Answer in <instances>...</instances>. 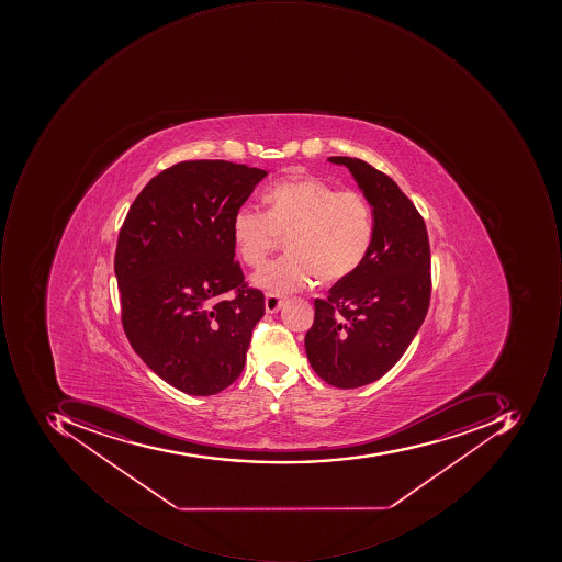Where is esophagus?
<instances>
[{
    "mask_svg": "<svg viewBox=\"0 0 562 562\" xmlns=\"http://www.w3.org/2000/svg\"><path fill=\"white\" fill-rule=\"evenodd\" d=\"M283 307V299H280L279 295L268 294L265 297V311L267 314H276L280 308Z\"/></svg>",
    "mask_w": 562,
    "mask_h": 562,
    "instance_id": "1",
    "label": "esophagus"
}]
</instances>
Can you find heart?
I'll use <instances>...</instances> for the list:
<instances>
[{"instance_id": "b5f03b06", "label": "heart", "mask_w": 562, "mask_h": 562, "mask_svg": "<svg viewBox=\"0 0 562 562\" xmlns=\"http://www.w3.org/2000/svg\"><path fill=\"white\" fill-rule=\"evenodd\" d=\"M268 211L241 206L233 216L236 251L248 267H260L285 238L289 254L255 273L254 285L285 295L311 285L348 279L373 245L370 204L355 191H338L316 176L277 183L265 195Z\"/></svg>"}]
</instances>
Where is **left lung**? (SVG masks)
Masks as SVG:
<instances>
[{
	"instance_id": "8db88e82",
	"label": "left lung",
	"mask_w": 562,
	"mask_h": 562,
	"mask_svg": "<svg viewBox=\"0 0 562 562\" xmlns=\"http://www.w3.org/2000/svg\"><path fill=\"white\" fill-rule=\"evenodd\" d=\"M327 160L351 172L371 206L374 236L363 265L314 302L305 352L324 382L358 389L395 367L426 319L429 236L423 216L389 176L360 158Z\"/></svg>"
}]
</instances>
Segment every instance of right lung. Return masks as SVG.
<instances>
[{
	"label": "right lung",
	"mask_w": 562,
	"mask_h": 562,
	"mask_svg": "<svg viewBox=\"0 0 562 562\" xmlns=\"http://www.w3.org/2000/svg\"><path fill=\"white\" fill-rule=\"evenodd\" d=\"M267 170L180 161L139 192L117 236L114 273L126 338L164 382L195 396L245 368L263 294L246 289L232 223ZM235 289V299L223 297Z\"/></svg>",
	"instance_id": "1"
}]
</instances>
